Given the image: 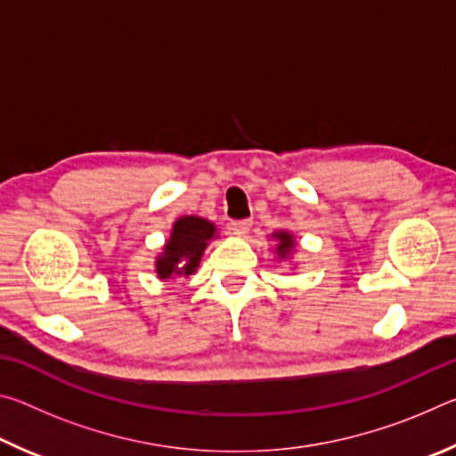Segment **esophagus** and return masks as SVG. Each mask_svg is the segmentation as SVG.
<instances>
[{
    "label": "esophagus",
    "mask_w": 456,
    "mask_h": 456,
    "mask_svg": "<svg viewBox=\"0 0 456 456\" xmlns=\"http://www.w3.org/2000/svg\"><path fill=\"white\" fill-rule=\"evenodd\" d=\"M229 229L233 231L235 235L243 237V235L249 233V229H251V221H247V219H243V221H233V223H231V225H229Z\"/></svg>",
    "instance_id": "34e87169"
}]
</instances>
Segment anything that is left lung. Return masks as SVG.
Here are the masks:
<instances>
[{
    "label": "left lung",
    "instance_id": "left-lung-1",
    "mask_svg": "<svg viewBox=\"0 0 456 456\" xmlns=\"http://www.w3.org/2000/svg\"><path fill=\"white\" fill-rule=\"evenodd\" d=\"M272 237L277 239V247H275L277 257H281V259L288 257L293 247H296V241H293V235L288 233V231H275Z\"/></svg>",
    "mask_w": 456,
    "mask_h": 456
}]
</instances>
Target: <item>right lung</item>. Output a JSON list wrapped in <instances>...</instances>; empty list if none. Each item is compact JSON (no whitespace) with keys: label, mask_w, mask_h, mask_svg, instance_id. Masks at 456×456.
<instances>
[{"label":"right lung","mask_w":456,"mask_h":456,"mask_svg":"<svg viewBox=\"0 0 456 456\" xmlns=\"http://www.w3.org/2000/svg\"><path fill=\"white\" fill-rule=\"evenodd\" d=\"M217 229L213 223L203 217L187 215V217L176 219L163 253L157 257L159 280H171L175 275L189 277L195 273Z\"/></svg>","instance_id":"right-lung-1"}]
</instances>
